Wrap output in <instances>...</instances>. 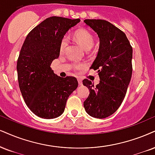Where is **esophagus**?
<instances>
[{
  "instance_id": "obj_1",
  "label": "esophagus",
  "mask_w": 155,
  "mask_h": 155,
  "mask_svg": "<svg viewBox=\"0 0 155 155\" xmlns=\"http://www.w3.org/2000/svg\"><path fill=\"white\" fill-rule=\"evenodd\" d=\"M78 84H79L80 85H83V81H82V80H81V79H78Z\"/></svg>"
}]
</instances>
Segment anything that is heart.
<instances>
[{"label":"heart","mask_w":155,"mask_h":155,"mask_svg":"<svg viewBox=\"0 0 155 155\" xmlns=\"http://www.w3.org/2000/svg\"><path fill=\"white\" fill-rule=\"evenodd\" d=\"M74 39L78 44H80L82 47H83L85 50H89L93 47L94 45V38H93V34L89 31L86 29H79L75 31L74 34ZM69 42H70V39L68 36H64L61 39L60 43V52L64 53L68 47ZM85 67V64L82 63H74L73 68L76 70L82 69Z\"/></svg>","instance_id":"obj_1"}]
</instances>
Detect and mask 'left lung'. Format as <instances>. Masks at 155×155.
Returning <instances> with one entry per match:
<instances>
[{
	"mask_svg": "<svg viewBox=\"0 0 155 155\" xmlns=\"http://www.w3.org/2000/svg\"><path fill=\"white\" fill-rule=\"evenodd\" d=\"M85 24L98 34L100 46L91 68L98 70L100 83L96 86L83 81L90 93L83 106L90 116L104 118L114 114L123 102L132 74V47L126 34L110 22L85 19Z\"/></svg>",
	"mask_w": 155,
	"mask_h": 155,
	"instance_id": "8db88e82",
	"label": "left lung"
}]
</instances>
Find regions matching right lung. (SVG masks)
Listing matches in <instances>:
<instances>
[{
    "label": "right lung",
    "mask_w": 155,
    "mask_h": 155,
    "mask_svg": "<svg viewBox=\"0 0 155 155\" xmlns=\"http://www.w3.org/2000/svg\"><path fill=\"white\" fill-rule=\"evenodd\" d=\"M80 21L49 17L34 27L23 44L16 66L19 88L26 104L39 117L51 119L62 115L68 97L78 87L75 78L59 77L50 65L60 56L62 38Z\"/></svg>",
    "instance_id": "obj_1"
}]
</instances>
